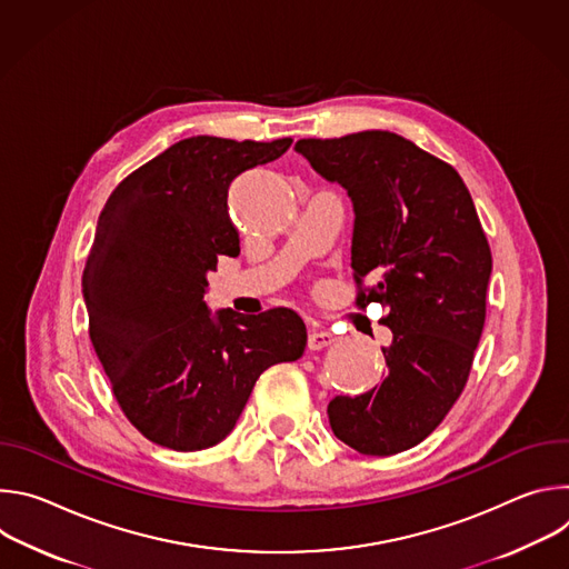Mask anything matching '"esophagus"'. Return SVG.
I'll list each match as a JSON object with an SVG mask.
<instances>
[{
    "label": "esophagus",
    "instance_id": "esophagus-1",
    "mask_svg": "<svg viewBox=\"0 0 569 569\" xmlns=\"http://www.w3.org/2000/svg\"><path fill=\"white\" fill-rule=\"evenodd\" d=\"M336 342V336L331 331H319V329H310L308 333V349L310 351H321Z\"/></svg>",
    "mask_w": 569,
    "mask_h": 569
}]
</instances>
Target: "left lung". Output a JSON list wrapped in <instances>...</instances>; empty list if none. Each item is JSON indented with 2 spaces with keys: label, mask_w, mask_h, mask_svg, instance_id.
<instances>
[{
  "label": "left lung",
  "mask_w": 569,
  "mask_h": 569,
  "mask_svg": "<svg viewBox=\"0 0 569 569\" xmlns=\"http://www.w3.org/2000/svg\"><path fill=\"white\" fill-rule=\"evenodd\" d=\"M295 148L349 191L356 303L385 306L393 333L382 351L389 371L367 393L336 396L331 428L362 455L415 448L461 396L483 331L493 257L472 198L448 161L387 130Z\"/></svg>",
  "instance_id": "1"
}]
</instances>
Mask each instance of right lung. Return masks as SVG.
Returning a JSON list of instances; mask_svg holds the SVG:
<instances>
[{
	"mask_svg": "<svg viewBox=\"0 0 569 569\" xmlns=\"http://www.w3.org/2000/svg\"><path fill=\"white\" fill-rule=\"evenodd\" d=\"M292 139L189 137L132 171L108 198L83 270L90 340L126 419L152 443L196 452L236 426L259 376L303 353V319L204 303L218 257H236L231 182Z\"/></svg>",
	"mask_w": 569,
	"mask_h": 569,
	"instance_id": "add662e5",
	"label": "right lung"
}]
</instances>
